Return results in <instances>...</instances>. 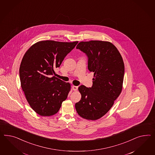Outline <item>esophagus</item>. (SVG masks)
Segmentation results:
<instances>
[{"instance_id":"1","label":"esophagus","mask_w":155,"mask_h":155,"mask_svg":"<svg viewBox=\"0 0 155 155\" xmlns=\"http://www.w3.org/2000/svg\"><path fill=\"white\" fill-rule=\"evenodd\" d=\"M72 89L74 91H77L78 90V86H72Z\"/></svg>"}]
</instances>
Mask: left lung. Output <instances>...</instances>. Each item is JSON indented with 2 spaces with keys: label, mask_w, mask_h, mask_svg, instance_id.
Listing matches in <instances>:
<instances>
[{
  "label": "left lung",
  "mask_w": 155,
  "mask_h": 155,
  "mask_svg": "<svg viewBox=\"0 0 155 155\" xmlns=\"http://www.w3.org/2000/svg\"><path fill=\"white\" fill-rule=\"evenodd\" d=\"M88 57V69L94 73L92 86L81 85V101L75 103L80 116L96 120L113 106L122 89L125 67L121 55L112 43L101 41L81 42L76 47Z\"/></svg>",
  "instance_id": "obj_1"
}]
</instances>
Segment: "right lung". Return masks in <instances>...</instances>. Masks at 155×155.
Instances as JSON below:
<instances>
[{
    "label": "right lung",
    "mask_w": 155,
    "mask_h": 155,
    "mask_svg": "<svg viewBox=\"0 0 155 155\" xmlns=\"http://www.w3.org/2000/svg\"><path fill=\"white\" fill-rule=\"evenodd\" d=\"M78 43L39 41L30 47L22 59L21 87L31 108L40 116L54 115L67 99L71 84L52 75Z\"/></svg>",
    "instance_id": "add662e5"
}]
</instances>
